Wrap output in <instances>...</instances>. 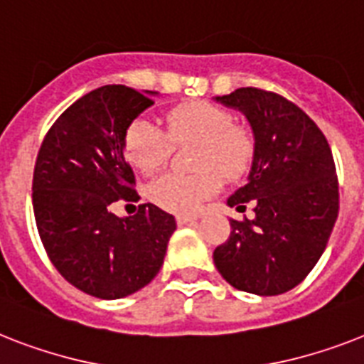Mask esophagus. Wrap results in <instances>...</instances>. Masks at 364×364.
<instances>
[{
	"instance_id": "1",
	"label": "esophagus",
	"mask_w": 364,
	"mask_h": 364,
	"mask_svg": "<svg viewBox=\"0 0 364 364\" xmlns=\"http://www.w3.org/2000/svg\"><path fill=\"white\" fill-rule=\"evenodd\" d=\"M196 220H198L196 215H177L176 217V223L179 224V226H183V224L196 223Z\"/></svg>"
}]
</instances>
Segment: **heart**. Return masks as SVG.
Returning a JSON list of instances; mask_svg holds the SVG:
<instances>
[{
  "mask_svg": "<svg viewBox=\"0 0 364 364\" xmlns=\"http://www.w3.org/2000/svg\"><path fill=\"white\" fill-rule=\"evenodd\" d=\"M166 132L140 117L125 134V155L144 176L166 166L173 146L196 144L194 173H166L149 187V198L164 211L185 215L200 209L226 181H237L250 172L256 156V136L245 123L233 121L224 106L194 100L166 112Z\"/></svg>",
  "mask_w": 364,
  "mask_h": 364,
  "instance_id": "obj_1",
  "label": "heart"
}]
</instances>
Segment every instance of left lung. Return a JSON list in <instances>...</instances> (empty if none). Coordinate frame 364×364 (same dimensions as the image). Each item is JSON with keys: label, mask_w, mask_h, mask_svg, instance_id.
Instances as JSON below:
<instances>
[{"label": "left lung", "mask_w": 364, "mask_h": 364, "mask_svg": "<svg viewBox=\"0 0 364 364\" xmlns=\"http://www.w3.org/2000/svg\"><path fill=\"white\" fill-rule=\"evenodd\" d=\"M247 115L256 156L230 208L254 217L230 220V237L213 252L223 279L241 291L279 295L305 280L327 247L338 217V177L320 127L286 97L239 87L217 97Z\"/></svg>", "instance_id": "left-lung-1"}]
</instances>
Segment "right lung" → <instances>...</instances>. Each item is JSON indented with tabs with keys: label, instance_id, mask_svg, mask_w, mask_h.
<instances>
[{
	"label": "right lung",
	"instance_id": "obj_1",
	"mask_svg": "<svg viewBox=\"0 0 364 364\" xmlns=\"http://www.w3.org/2000/svg\"><path fill=\"white\" fill-rule=\"evenodd\" d=\"M153 91L102 85L70 105L44 136L33 170L38 237L61 277L87 295L121 299L161 271L176 218L153 203L132 217L110 211L138 200L127 164V129Z\"/></svg>",
	"mask_w": 364,
	"mask_h": 364
}]
</instances>
